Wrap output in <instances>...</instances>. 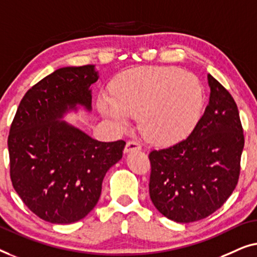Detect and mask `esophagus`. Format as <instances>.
<instances>
[{
	"label": "esophagus",
	"mask_w": 257,
	"mask_h": 257,
	"mask_svg": "<svg viewBox=\"0 0 257 257\" xmlns=\"http://www.w3.org/2000/svg\"><path fill=\"white\" fill-rule=\"evenodd\" d=\"M141 144L137 142V141H128L127 144H125L124 153H132L134 150H140Z\"/></svg>",
	"instance_id": "esophagus-1"
}]
</instances>
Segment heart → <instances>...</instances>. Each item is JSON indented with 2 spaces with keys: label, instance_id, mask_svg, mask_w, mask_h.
<instances>
[{
  "label": "heart",
  "instance_id": "obj_1",
  "mask_svg": "<svg viewBox=\"0 0 257 257\" xmlns=\"http://www.w3.org/2000/svg\"><path fill=\"white\" fill-rule=\"evenodd\" d=\"M202 91L198 79L176 67H143L121 75L111 93H101L99 109L118 127L139 115L143 135L157 143L178 140L199 114Z\"/></svg>",
  "mask_w": 257,
  "mask_h": 257
}]
</instances>
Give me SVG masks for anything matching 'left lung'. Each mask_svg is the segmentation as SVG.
<instances>
[{
  "mask_svg": "<svg viewBox=\"0 0 257 257\" xmlns=\"http://www.w3.org/2000/svg\"><path fill=\"white\" fill-rule=\"evenodd\" d=\"M209 101L186 139L149 154V193L162 214L176 222L207 218L237 185L244 147L237 106L230 93L207 75Z\"/></svg>",
  "mask_w": 257,
  "mask_h": 257,
  "instance_id": "1",
  "label": "left lung"
}]
</instances>
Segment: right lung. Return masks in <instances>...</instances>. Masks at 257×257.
Returning <instances> with one entry per match:
<instances>
[{"mask_svg": "<svg viewBox=\"0 0 257 257\" xmlns=\"http://www.w3.org/2000/svg\"><path fill=\"white\" fill-rule=\"evenodd\" d=\"M94 65L63 67L25 93L8 136L10 178L27 207L51 223L85 218L125 142H100L60 118L78 104L92 109Z\"/></svg>", "mask_w": 257, "mask_h": 257, "instance_id": "obj_1", "label": "right lung"}]
</instances>
